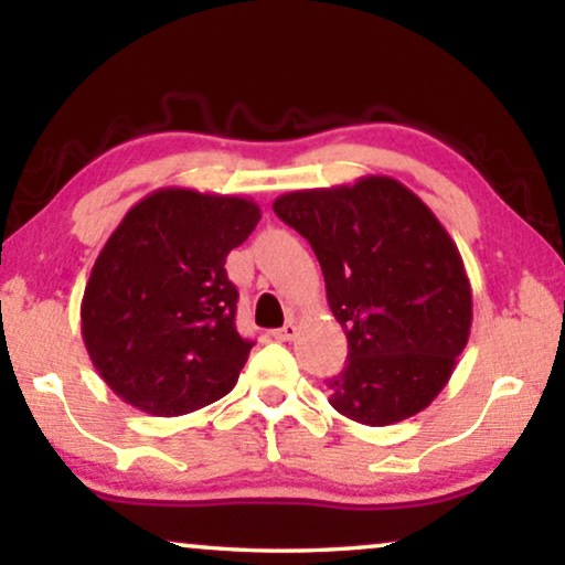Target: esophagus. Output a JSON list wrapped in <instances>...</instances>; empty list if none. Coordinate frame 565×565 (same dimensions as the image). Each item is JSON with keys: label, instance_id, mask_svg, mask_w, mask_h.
I'll use <instances>...</instances> for the list:
<instances>
[{"label": "esophagus", "instance_id": "obj_1", "mask_svg": "<svg viewBox=\"0 0 565 565\" xmlns=\"http://www.w3.org/2000/svg\"><path fill=\"white\" fill-rule=\"evenodd\" d=\"M296 334H298V327L292 321L285 323L282 329H275L273 331V337L277 339V342H290V339H296Z\"/></svg>", "mask_w": 565, "mask_h": 565}]
</instances>
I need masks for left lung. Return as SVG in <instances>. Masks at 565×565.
<instances>
[{"mask_svg":"<svg viewBox=\"0 0 565 565\" xmlns=\"http://www.w3.org/2000/svg\"><path fill=\"white\" fill-rule=\"evenodd\" d=\"M273 211L313 246L347 334L329 404L370 427L424 412L450 381L473 321L466 265L437 215L383 174L285 192Z\"/></svg>","mask_w":565,"mask_h":565,"instance_id":"8db88e82","label":"left lung"}]
</instances>
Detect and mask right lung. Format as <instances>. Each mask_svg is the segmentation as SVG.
<instances>
[{"label":"right lung","mask_w":565,"mask_h":565,"mask_svg":"<svg viewBox=\"0 0 565 565\" xmlns=\"http://www.w3.org/2000/svg\"><path fill=\"white\" fill-rule=\"evenodd\" d=\"M262 218L249 198L161 188L130 207L97 254L82 339L115 396L180 416L226 396L249 358L236 331L231 249Z\"/></svg>","instance_id":"1"}]
</instances>
